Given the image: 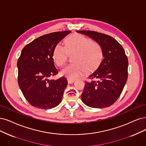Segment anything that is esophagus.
Masks as SVG:
<instances>
[{"mask_svg": "<svg viewBox=\"0 0 146 146\" xmlns=\"http://www.w3.org/2000/svg\"><path fill=\"white\" fill-rule=\"evenodd\" d=\"M75 81V80L73 79H67V82L68 84H72Z\"/></svg>", "mask_w": 146, "mask_h": 146, "instance_id": "1", "label": "esophagus"}]
</instances>
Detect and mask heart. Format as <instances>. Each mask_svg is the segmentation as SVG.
Here are the masks:
<instances>
[{
    "label": "heart",
    "mask_w": 146,
    "mask_h": 146,
    "mask_svg": "<svg viewBox=\"0 0 146 146\" xmlns=\"http://www.w3.org/2000/svg\"><path fill=\"white\" fill-rule=\"evenodd\" d=\"M68 54H75L73 58L74 63L62 69L61 74L73 80L82 76L86 71H93L102 59V49L99 43L79 34L68 36L66 47L61 44L56 46L53 53V61L58 66L63 67L67 61Z\"/></svg>",
    "instance_id": "b5f03b06"
}]
</instances>
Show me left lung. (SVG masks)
Segmentation results:
<instances>
[{
	"label": "left lung",
	"mask_w": 146,
	"mask_h": 146,
	"mask_svg": "<svg viewBox=\"0 0 146 146\" xmlns=\"http://www.w3.org/2000/svg\"><path fill=\"white\" fill-rule=\"evenodd\" d=\"M98 42L102 49V59L96 71L89 75L81 99L91 108H103L119 98L127 79L128 59L121 45L112 36L91 31H78Z\"/></svg>",
	"instance_id": "1"
}]
</instances>
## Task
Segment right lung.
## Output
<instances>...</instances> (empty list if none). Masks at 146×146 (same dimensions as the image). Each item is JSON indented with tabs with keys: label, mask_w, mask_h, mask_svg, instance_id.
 I'll use <instances>...</instances> for the list:
<instances>
[{
	"label": "right lung",
	"mask_w": 146,
	"mask_h": 146,
	"mask_svg": "<svg viewBox=\"0 0 146 146\" xmlns=\"http://www.w3.org/2000/svg\"><path fill=\"white\" fill-rule=\"evenodd\" d=\"M70 31L53 32L37 38L25 46L17 61L18 83L32 106L52 109L61 102L68 84L66 78L49 79L58 73L53 53L56 46Z\"/></svg>",
	"instance_id": "right-lung-1"
}]
</instances>
